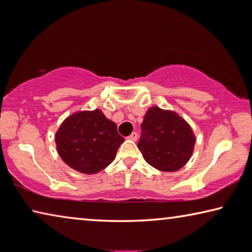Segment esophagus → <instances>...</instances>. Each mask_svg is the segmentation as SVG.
<instances>
[{
    "label": "esophagus",
    "mask_w": 252,
    "mask_h": 252,
    "mask_svg": "<svg viewBox=\"0 0 252 252\" xmlns=\"http://www.w3.org/2000/svg\"><path fill=\"white\" fill-rule=\"evenodd\" d=\"M127 139L132 140V141H136V139H138V133H136V132H132V133L127 136Z\"/></svg>",
    "instance_id": "1"
}]
</instances>
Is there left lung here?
Wrapping results in <instances>:
<instances>
[{
	"instance_id": "8db88e82",
	"label": "left lung",
	"mask_w": 252,
	"mask_h": 252,
	"mask_svg": "<svg viewBox=\"0 0 252 252\" xmlns=\"http://www.w3.org/2000/svg\"><path fill=\"white\" fill-rule=\"evenodd\" d=\"M194 142L190 126L177 113L158 106L148 110L138 148L153 168L167 172L181 169L192 155Z\"/></svg>"
}]
</instances>
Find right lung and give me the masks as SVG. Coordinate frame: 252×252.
<instances>
[{
	"label": "right lung",
	"mask_w": 252,
	"mask_h": 252,
	"mask_svg": "<svg viewBox=\"0 0 252 252\" xmlns=\"http://www.w3.org/2000/svg\"><path fill=\"white\" fill-rule=\"evenodd\" d=\"M125 141L117 125L100 110L83 111L66 118L55 135L60 157L76 171L92 174L114 160Z\"/></svg>",
	"instance_id": "right-lung-1"
}]
</instances>
